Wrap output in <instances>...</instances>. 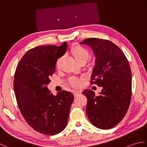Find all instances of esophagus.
I'll list each match as a JSON object with an SVG mask.
<instances>
[{
    "mask_svg": "<svg viewBox=\"0 0 147 147\" xmlns=\"http://www.w3.org/2000/svg\"><path fill=\"white\" fill-rule=\"evenodd\" d=\"M80 92H78V91H76V92H74V96H76L77 95H78L79 94H80Z\"/></svg>",
    "mask_w": 147,
    "mask_h": 147,
    "instance_id": "34e87169",
    "label": "esophagus"
}]
</instances>
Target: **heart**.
Wrapping results in <instances>:
<instances>
[{"label":"heart","mask_w":147,"mask_h":147,"mask_svg":"<svg viewBox=\"0 0 147 147\" xmlns=\"http://www.w3.org/2000/svg\"><path fill=\"white\" fill-rule=\"evenodd\" d=\"M70 54L73 56L75 60L81 65H84L88 61L90 57V52L85 47L80 45H74L69 50ZM62 58L59 57L56 61L55 66L57 69H59L61 66ZM90 65H93V64H90ZM70 85L76 88H78L82 85V80L78 78H71L69 79Z\"/></svg>","instance_id":"heart-1"}]
</instances>
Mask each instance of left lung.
<instances>
[{
  "label": "left lung",
  "instance_id": "1",
  "mask_svg": "<svg viewBox=\"0 0 147 147\" xmlns=\"http://www.w3.org/2000/svg\"><path fill=\"white\" fill-rule=\"evenodd\" d=\"M80 43L91 47L96 57L90 84L102 87L97 96L91 90L83 92L88 100L87 116L98 128L111 129L123 120L130 104L132 78L129 62L121 49L109 40L90 38Z\"/></svg>",
  "mask_w": 147,
  "mask_h": 147
}]
</instances>
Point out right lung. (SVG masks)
Segmentation results:
<instances>
[{"mask_svg":"<svg viewBox=\"0 0 147 147\" xmlns=\"http://www.w3.org/2000/svg\"><path fill=\"white\" fill-rule=\"evenodd\" d=\"M67 43L60 46L40 45L29 50L17 65L14 90L17 104L26 123L45 135L61 133L67 126L74 95L62 90L54 95L47 86L55 73L57 59L63 55Z\"/></svg>","mask_w":147,"mask_h":147,"instance_id":"obj_1","label":"right lung"}]
</instances>
